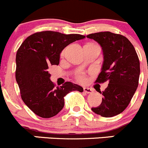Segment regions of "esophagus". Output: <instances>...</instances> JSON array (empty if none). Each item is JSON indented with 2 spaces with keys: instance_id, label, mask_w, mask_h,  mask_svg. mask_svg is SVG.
<instances>
[{
  "instance_id": "obj_1",
  "label": "esophagus",
  "mask_w": 148,
  "mask_h": 148,
  "mask_svg": "<svg viewBox=\"0 0 148 148\" xmlns=\"http://www.w3.org/2000/svg\"><path fill=\"white\" fill-rule=\"evenodd\" d=\"M84 92L86 94H92L93 92V89L89 87H84Z\"/></svg>"
}]
</instances>
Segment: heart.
Segmentation results:
<instances>
[{
  "mask_svg": "<svg viewBox=\"0 0 148 148\" xmlns=\"http://www.w3.org/2000/svg\"><path fill=\"white\" fill-rule=\"evenodd\" d=\"M78 78L80 80H83V75H82V74H80L79 75Z\"/></svg>",
  "mask_w": 148,
  "mask_h": 148,
  "instance_id": "heart-1",
  "label": "heart"
}]
</instances>
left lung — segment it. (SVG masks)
<instances>
[{
  "instance_id": "left-lung-1",
  "label": "left lung",
  "mask_w": 148,
  "mask_h": 148,
  "mask_svg": "<svg viewBox=\"0 0 148 148\" xmlns=\"http://www.w3.org/2000/svg\"><path fill=\"white\" fill-rule=\"evenodd\" d=\"M102 47L103 63L96 82H108L96 114L111 117L120 114L130 102L138 86L140 61L133 45L124 36L105 31L86 36ZM102 93V92H101Z\"/></svg>"
}]
</instances>
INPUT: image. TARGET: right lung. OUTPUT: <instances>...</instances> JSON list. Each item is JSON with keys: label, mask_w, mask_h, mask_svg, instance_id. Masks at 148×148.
I'll return each mask as SVG.
<instances>
[{"label": "right lung", "mask_w": 148, "mask_h": 148, "mask_svg": "<svg viewBox=\"0 0 148 148\" xmlns=\"http://www.w3.org/2000/svg\"><path fill=\"white\" fill-rule=\"evenodd\" d=\"M80 34L41 31L29 36L19 47L16 57V79L23 102L43 118L56 115L64 106V96L83 88L67 82L55 86L49 67L59 65L60 54L69 44L84 38Z\"/></svg>", "instance_id": "add662e5"}]
</instances>
